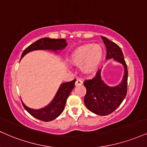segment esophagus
<instances>
[{
  "instance_id": "esophagus-1",
  "label": "esophagus",
  "mask_w": 147,
  "mask_h": 147,
  "mask_svg": "<svg viewBox=\"0 0 147 147\" xmlns=\"http://www.w3.org/2000/svg\"><path fill=\"white\" fill-rule=\"evenodd\" d=\"M83 84V81L80 80V79H77L75 82V86H79L81 85H82Z\"/></svg>"
}]
</instances>
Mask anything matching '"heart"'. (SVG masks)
Returning <instances> with one entry per match:
<instances>
[{
	"instance_id": "obj_1",
	"label": "heart",
	"mask_w": 147,
	"mask_h": 147,
	"mask_svg": "<svg viewBox=\"0 0 147 147\" xmlns=\"http://www.w3.org/2000/svg\"><path fill=\"white\" fill-rule=\"evenodd\" d=\"M103 56V50L99 45H86L76 49L70 55L69 61L75 66H81L86 75L93 73L99 66Z\"/></svg>"
}]
</instances>
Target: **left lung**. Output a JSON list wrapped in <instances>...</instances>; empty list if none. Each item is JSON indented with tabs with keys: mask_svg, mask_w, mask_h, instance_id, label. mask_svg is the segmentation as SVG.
I'll return each instance as SVG.
<instances>
[{
	"mask_svg": "<svg viewBox=\"0 0 147 147\" xmlns=\"http://www.w3.org/2000/svg\"><path fill=\"white\" fill-rule=\"evenodd\" d=\"M106 49V59H114L124 66V75L121 83L118 86L111 87L101 79V68L98 70L95 77L86 80L84 85L86 88V94L84 97V103L86 107L100 116H107L119 107L127 95L128 71L123 51L116 43L101 36Z\"/></svg>",
	"mask_w": 147,
	"mask_h": 147,
	"instance_id": "1",
	"label": "left lung"
}]
</instances>
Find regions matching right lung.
<instances>
[{
  "mask_svg": "<svg viewBox=\"0 0 147 147\" xmlns=\"http://www.w3.org/2000/svg\"><path fill=\"white\" fill-rule=\"evenodd\" d=\"M68 44L65 39H51L49 38H41L31 44L23 51L21 58L28 53L37 50H50L54 52L64 49ZM76 79L66 83H63L59 86L55 96L49 105L42 109H34L28 107L22 102L23 107L31 116L37 119L45 122H49L57 118L62 113L64 109L67 98L75 87Z\"/></svg>",
  "mask_w": 147,
  "mask_h": 147,
  "instance_id": "right-lung-1",
  "label": "right lung"
}]
</instances>
